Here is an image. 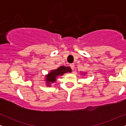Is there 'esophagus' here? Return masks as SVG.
Segmentation results:
<instances>
[{
  "instance_id": "esophagus-1",
  "label": "esophagus",
  "mask_w": 126,
  "mask_h": 126,
  "mask_svg": "<svg viewBox=\"0 0 126 126\" xmlns=\"http://www.w3.org/2000/svg\"><path fill=\"white\" fill-rule=\"evenodd\" d=\"M70 67L71 69H72V70H74V68H75V65L73 63H72V64H70Z\"/></svg>"
}]
</instances>
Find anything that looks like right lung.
<instances>
[{
	"label": "right lung",
	"mask_w": 126,
	"mask_h": 126,
	"mask_svg": "<svg viewBox=\"0 0 126 126\" xmlns=\"http://www.w3.org/2000/svg\"><path fill=\"white\" fill-rule=\"evenodd\" d=\"M72 70L69 67L62 66L56 70H51V72L48 73V75L46 76V81H47L48 86L50 83H54L56 82V78L59 76H62L64 73L67 72H71Z\"/></svg>",
	"instance_id": "obj_1"
}]
</instances>
